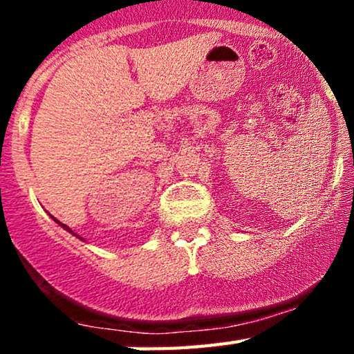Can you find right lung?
Segmentation results:
<instances>
[{
    "mask_svg": "<svg viewBox=\"0 0 354 354\" xmlns=\"http://www.w3.org/2000/svg\"><path fill=\"white\" fill-rule=\"evenodd\" d=\"M51 218H53V219H55V221H56V223H58V225L61 226V228H64V230H66V231H70V233H73V231H71V228H68V226H66V225H63V223H59V221H58V219H56L55 216H51ZM73 234H75V236H78V234H76V233H73ZM78 238H80V239H83V238H81V236H78Z\"/></svg>",
    "mask_w": 354,
    "mask_h": 354,
    "instance_id": "obj_1",
    "label": "right lung"
}]
</instances>
